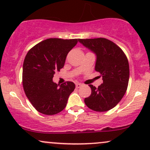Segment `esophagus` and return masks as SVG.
<instances>
[{"label":"esophagus","mask_w":150,"mask_h":150,"mask_svg":"<svg viewBox=\"0 0 150 150\" xmlns=\"http://www.w3.org/2000/svg\"><path fill=\"white\" fill-rule=\"evenodd\" d=\"M81 86H82V84L81 83H76V88H79Z\"/></svg>","instance_id":"1"}]
</instances>
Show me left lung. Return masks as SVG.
Here are the masks:
<instances>
[{
    "label": "left lung",
    "instance_id": "1",
    "mask_svg": "<svg viewBox=\"0 0 150 150\" xmlns=\"http://www.w3.org/2000/svg\"><path fill=\"white\" fill-rule=\"evenodd\" d=\"M79 42L95 54V69L103 79V83L98 88L90 85L92 93L85 98V103L95 111L110 110L122 99L128 86L129 65L126 55L107 39H80Z\"/></svg>",
    "mask_w": 150,
    "mask_h": 150
}]
</instances>
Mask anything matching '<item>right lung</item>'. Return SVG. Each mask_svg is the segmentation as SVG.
Listing matches in <instances>:
<instances>
[{
	"label": "right lung",
	"mask_w": 150,
	"mask_h": 150,
	"mask_svg": "<svg viewBox=\"0 0 150 150\" xmlns=\"http://www.w3.org/2000/svg\"><path fill=\"white\" fill-rule=\"evenodd\" d=\"M79 39L50 38L36 44L28 52L23 64V86L25 95L38 112L51 115L65 108L75 84L58 85L53 75L64 65L68 53Z\"/></svg>",
	"instance_id": "add662e5"
}]
</instances>
